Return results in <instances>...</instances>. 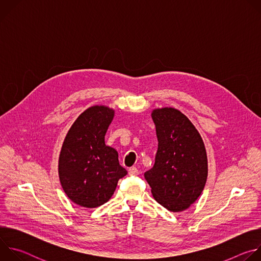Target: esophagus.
Instances as JSON below:
<instances>
[{"label":"esophagus","instance_id":"obj_1","mask_svg":"<svg viewBox=\"0 0 261 261\" xmlns=\"http://www.w3.org/2000/svg\"><path fill=\"white\" fill-rule=\"evenodd\" d=\"M128 172H129V174L130 175H137L138 173H139V171H138V169L136 168V167H130L129 168V170H128Z\"/></svg>","mask_w":261,"mask_h":261}]
</instances>
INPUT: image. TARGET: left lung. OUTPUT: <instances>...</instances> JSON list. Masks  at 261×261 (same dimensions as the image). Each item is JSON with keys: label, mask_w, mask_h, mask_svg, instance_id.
<instances>
[{"label": "left lung", "mask_w": 261, "mask_h": 261, "mask_svg": "<svg viewBox=\"0 0 261 261\" xmlns=\"http://www.w3.org/2000/svg\"><path fill=\"white\" fill-rule=\"evenodd\" d=\"M158 150L153 168L144 172L155 200L170 212L187 210L200 196L207 177L203 140L179 110L172 107L152 111Z\"/></svg>", "instance_id": "obj_1"}]
</instances>
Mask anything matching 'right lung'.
<instances>
[{
	"mask_svg": "<svg viewBox=\"0 0 261 261\" xmlns=\"http://www.w3.org/2000/svg\"><path fill=\"white\" fill-rule=\"evenodd\" d=\"M115 110L95 105L76 119L69 129L59 157V177L71 201L94 208L113 196L127 170L119 163V154L105 144L106 131Z\"/></svg>",
	"mask_w": 261,
	"mask_h": 261,
	"instance_id": "1",
	"label": "right lung"
}]
</instances>
